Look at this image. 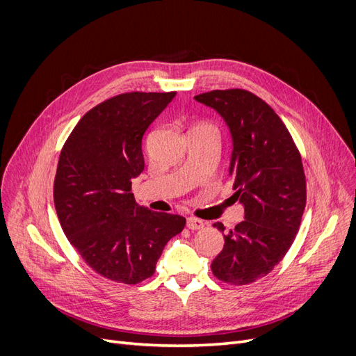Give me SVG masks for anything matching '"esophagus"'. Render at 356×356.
Listing matches in <instances>:
<instances>
[{
    "instance_id": "1",
    "label": "esophagus",
    "mask_w": 356,
    "mask_h": 356,
    "mask_svg": "<svg viewBox=\"0 0 356 356\" xmlns=\"http://www.w3.org/2000/svg\"><path fill=\"white\" fill-rule=\"evenodd\" d=\"M187 227L190 230H200L204 227V222L199 218H195V217H190L187 218Z\"/></svg>"
}]
</instances>
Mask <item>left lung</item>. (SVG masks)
<instances>
[{
    "label": "left lung",
    "mask_w": 356,
    "mask_h": 356,
    "mask_svg": "<svg viewBox=\"0 0 356 356\" xmlns=\"http://www.w3.org/2000/svg\"><path fill=\"white\" fill-rule=\"evenodd\" d=\"M217 111L233 139L230 177L245 220L224 234L213 276L248 285L268 275L293 245L306 207V177L293 136L268 104L243 89L195 96ZM213 227L224 232L221 222Z\"/></svg>",
    "instance_id": "1"
}]
</instances>
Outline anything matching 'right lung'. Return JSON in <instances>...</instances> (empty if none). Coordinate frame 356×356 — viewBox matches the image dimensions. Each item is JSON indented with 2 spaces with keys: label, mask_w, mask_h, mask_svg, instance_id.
<instances>
[{
  "label": "right lung",
  "mask_w": 356,
  "mask_h": 356,
  "mask_svg": "<svg viewBox=\"0 0 356 356\" xmlns=\"http://www.w3.org/2000/svg\"><path fill=\"white\" fill-rule=\"evenodd\" d=\"M177 92H129L93 106L59 156L53 200L62 230L86 264L114 282L152 277L165 245L182 232L181 215L135 202L144 170L143 136Z\"/></svg>",
  "instance_id": "right-lung-1"
}]
</instances>
